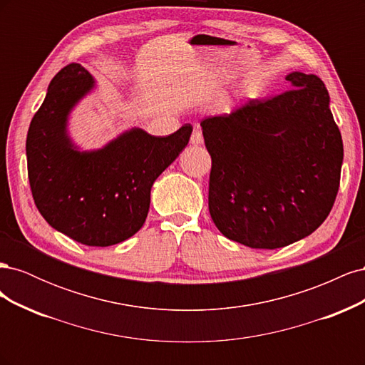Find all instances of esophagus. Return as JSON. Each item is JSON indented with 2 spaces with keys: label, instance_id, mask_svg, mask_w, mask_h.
Wrapping results in <instances>:
<instances>
[{
  "label": "esophagus",
  "instance_id": "esophagus-1",
  "mask_svg": "<svg viewBox=\"0 0 365 365\" xmlns=\"http://www.w3.org/2000/svg\"><path fill=\"white\" fill-rule=\"evenodd\" d=\"M190 143H192V145H195V146L202 145V143H204V137H202V132H201L200 129H195V130H193V134H192V137H190Z\"/></svg>",
  "mask_w": 365,
  "mask_h": 365
}]
</instances>
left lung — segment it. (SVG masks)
<instances>
[{
	"label": "left lung",
	"mask_w": 365,
	"mask_h": 365,
	"mask_svg": "<svg viewBox=\"0 0 365 365\" xmlns=\"http://www.w3.org/2000/svg\"><path fill=\"white\" fill-rule=\"evenodd\" d=\"M291 90L202 118L212 157L208 210L217 230L250 248L291 245L324 222L339 187L341 132L315 74Z\"/></svg>",
	"instance_id": "left-lung-1"
}]
</instances>
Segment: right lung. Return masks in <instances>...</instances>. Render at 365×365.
I'll use <instances>...</instances> for the list:
<instances>
[{"label": "right lung", "instance_id": "add662e5", "mask_svg": "<svg viewBox=\"0 0 365 365\" xmlns=\"http://www.w3.org/2000/svg\"><path fill=\"white\" fill-rule=\"evenodd\" d=\"M94 88L79 63L53 77L29 128L27 170L33 200L54 230L88 247H109L145 224L153 182L178 158L193 128L184 125L168 137L132 128L101 149L81 150L68 134V117Z\"/></svg>", "mask_w": 365, "mask_h": 365}]
</instances>
